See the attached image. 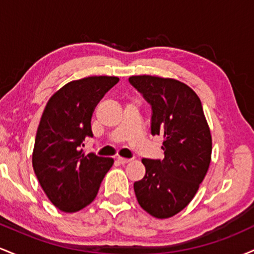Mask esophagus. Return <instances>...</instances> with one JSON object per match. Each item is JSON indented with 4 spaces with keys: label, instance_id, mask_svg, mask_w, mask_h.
Instances as JSON below:
<instances>
[{
    "label": "esophagus",
    "instance_id": "esophagus-1",
    "mask_svg": "<svg viewBox=\"0 0 254 254\" xmlns=\"http://www.w3.org/2000/svg\"><path fill=\"white\" fill-rule=\"evenodd\" d=\"M117 161L121 165H125V164H129V162L131 161V159H125V157H118Z\"/></svg>",
    "mask_w": 254,
    "mask_h": 254
}]
</instances>
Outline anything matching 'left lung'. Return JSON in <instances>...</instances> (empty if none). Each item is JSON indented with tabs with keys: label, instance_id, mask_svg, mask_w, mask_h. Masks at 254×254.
<instances>
[{
	"label": "left lung",
	"instance_id": "8db88e82",
	"mask_svg": "<svg viewBox=\"0 0 254 254\" xmlns=\"http://www.w3.org/2000/svg\"><path fill=\"white\" fill-rule=\"evenodd\" d=\"M129 82L151 106V135L164 137V160L143 159L145 176L133 184L142 209L156 218L182 211L199 189L211 160V135L202 103L185 83L150 75Z\"/></svg>",
	"mask_w": 254,
	"mask_h": 254
}]
</instances>
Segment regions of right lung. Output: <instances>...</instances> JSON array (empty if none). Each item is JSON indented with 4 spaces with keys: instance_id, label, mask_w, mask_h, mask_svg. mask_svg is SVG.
Masks as SVG:
<instances>
[{
    "instance_id": "right-lung-1",
    "label": "right lung",
    "mask_w": 254,
    "mask_h": 254,
    "mask_svg": "<svg viewBox=\"0 0 254 254\" xmlns=\"http://www.w3.org/2000/svg\"><path fill=\"white\" fill-rule=\"evenodd\" d=\"M119 81L116 76H90L71 81L50 98L34 141L32 165L51 203L64 212H76L94 200L113 159L89 153L81 145L93 137L95 106Z\"/></svg>"
}]
</instances>
